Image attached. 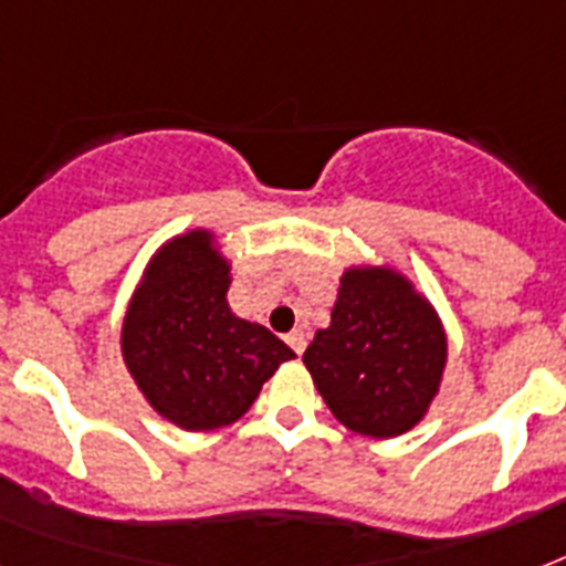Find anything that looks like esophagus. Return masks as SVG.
Returning <instances> with one entry per match:
<instances>
[{
    "label": "esophagus",
    "mask_w": 566,
    "mask_h": 566,
    "mask_svg": "<svg viewBox=\"0 0 566 566\" xmlns=\"http://www.w3.org/2000/svg\"><path fill=\"white\" fill-rule=\"evenodd\" d=\"M287 344H291V349L296 355L305 353V346H308V335L302 332V328H293L291 335H287Z\"/></svg>",
    "instance_id": "1"
}]
</instances>
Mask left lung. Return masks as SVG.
Instances as JSON below:
<instances>
[{"label": "left lung", "mask_w": 566, "mask_h": 566, "mask_svg": "<svg viewBox=\"0 0 566 566\" xmlns=\"http://www.w3.org/2000/svg\"><path fill=\"white\" fill-rule=\"evenodd\" d=\"M431 302L394 266H349L328 328L302 355L328 411L367 438H399L426 417L447 367Z\"/></svg>", "instance_id": "left-lung-1"}]
</instances>
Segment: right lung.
<instances>
[{"instance_id": "1", "label": "right lung", "mask_w": 566, "mask_h": 566, "mask_svg": "<svg viewBox=\"0 0 566 566\" xmlns=\"http://www.w3.org/2000/svg\"><path fill=\"white\" fill-rule=\"evenodd\" d=\"M231 264L208 229L167 240L132 293L119 349L144 399L185 431H213L249 411L296 358L261 323L229 308Z\"/></svg>"}]
</instances>
